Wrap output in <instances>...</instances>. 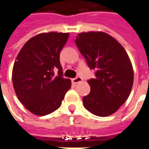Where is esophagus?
Returning <instances> with one entry per match:
<instances>
[{"label": "esophagus", "mask_w": 149, "mask_h": 149, "mask_svg": "<svg viewBox=\"0 0 149 149\" xmlns=\"http://www.w3.org/2000/svg\"><path fill=\"white\" fill-rule=\"evenodd\" d=\"M81 80H82V79H81V77H75L73 79H72V82L73 84H77V83L81 82Z\"/></svg>", "instance_id": "obj_1"}]
</instances>
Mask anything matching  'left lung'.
<instances>
[{"label":"left lung","instance_id":"8db88e82","mask_svg":"<svg viewBox=\"0 0 149 149\" xmlns=\"http://www.w3.org/2000/svg\"><path fill=\"white\" fill-rule=\"evenodd\" d=\"M75 42L88 67L96 71V77L87 81L91 92L82 98L84 107L96 116L112 115L126 102L133 87L129 56L119 42L102 31L80 33Z\"/></svg>","mask_w":149,"mask_h":149}]
</instances>
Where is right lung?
<instances>
[{
  "mask_svg": "<svg viewBox=\"0 0 149 149\" xmlns=\"http://www.w3.org/2000/svg\"><path fill=\"white\" fill-rule=\"evenodd\" d=\"M69 33H41L25 43L12 70V82L20 102L31 113L45 116L61 106L71 88L64 78L60 52Z\"/></svg>",
  "mask_w": 149,
  "mask_h": 149,
  "instance_id": "add662e5",
  "label": "right lung"
}]
</instances>
